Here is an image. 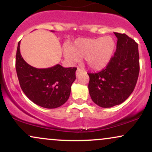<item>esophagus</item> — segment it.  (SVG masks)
Returning a JSON list of instances; mask_svg holds the SVG:
<instances>
[{
  "label": "esophagus",
  "mask_w": 152,
  "mask_h": 152,
  "mask_svg": "<svg viewBox=\"0 0 152 152\" xmlns=\"http://www.w3.org/2000/svg\"><path fill=\"white\" fill-rule=\"evenodd\" d=\"M82 72H83V71H82L81 69H77V70H76V76H78V75L81 74Z\"/></svg>",
  "instance_id": "34e87169"
}]
</instances>
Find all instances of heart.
<instances>
[{
    "label": "heart",
    "instance_id": "obj_1",
    "mask_svg": "<svg viewBox=\"0 0 152 152\" xmlns=\"http://www.w3.org/2000/svg\"><path fill=\"white\" fill-rule=\"evenodd\" d=\"M114 49L115 41L111 36L78 38L64 49V56L71 62L84 58L90 69L99 71L109 64Z\"/></svg>",
    "mask_w": 152,
    "mask_h": 152
}]
</instances>
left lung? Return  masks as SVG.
Wrapping results in <instances>:
<instances>
[{"instance_id":"1","label":"left lung","mask_w":152,"mask_h":152,"mask_svg":"<svg viewBox=\"0 0 152 152\" xmlns=\"http://www.w3.org/2000/svg\"><path fill=\"white\" fill-rule=\"evenodd\" d=\"M117 38L114 56L105 69L89 73L88 91L92 101L102 108L121 104L133 92L139 73L138 44L124 34Z\"/></svg>"}]
</instances>
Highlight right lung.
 <instances>
[{"mask_svg": "<svg viewBox=\"0 0 152 152\" xmlns=\"http://www.w3.org/2000/svg\"><path fill=\"white\" fill-rule=\"evenodd\" d=\"M17 48L15 69L20 88L31 102L46 109H55L67 102L75 81L76 67L59 64L48 69H36L27 64Z\"/></svg>", "mask_w": 152, "mask_h": 152, "instance_id": "add662e5", "label": "right lung"}]
</instances>
